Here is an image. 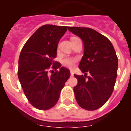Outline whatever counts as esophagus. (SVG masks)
Returning a JSON list of instances; mask_svg holds the SVG:
<instances>
[{"label":"esophagus","mask_w":131,"mask_h":131,"mask_svg":"<svg viewBox=\"0 0 131 131\" xmlns=\"http://www.w3.org/2000/svg\"><path fill=\"white\" fill-rule=\"evenodd\" d=\"M73 71H71V75L73 76Z\"/></svg>","instance_id":"1"}]
</instances>
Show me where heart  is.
<instances>
[{
  "label": "heart",
  "mask_w": 131,
  "mask_h": 131,
  "mask_svg": "<svg viewBox=\"0 0 131 131\" xmlns=\"http://www.w3.org/2000/svg\"><path fill=\"white\" fill-rule=\"evenodd\" d=\"M78 62V59L76 58L65 57L62 60V64L64 67L68 69H73L75 67V64Z\"/></svg>",
  "instance_id": "1"
}]
</instances>
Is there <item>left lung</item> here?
Masks as SVG:
<instances>
[{"label": "left lung", "mask_w": 131, "mask_h": 131, "mask_svg": "<svg viewBox=\"0 0 131 131\" xmlns=\"http://www.w3.org/2000/svg\"><path fill=\"white\" fill-rule=\"evenodd\" d=\"M84 45V55L79 68L84 75H74L78 84L73 88L78 105L93 111L104 105L112 95L118 74V57L110 40L90 28L69 27ZM87 73L91 75L88 76Z\"/></svg>", "instance_id": "left-lung-1"}]
</instances>
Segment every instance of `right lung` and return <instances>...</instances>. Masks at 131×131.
<instances>
[{
  "mask_svg": "<svg viewBox=\"0 0 131 131\" xmlns=\"http://www.w3.org/2000/svg\"><path fill=\"white\" fill-rule=\"evenodd\" d=\"M67 28L42 26L28 39L20 52L18 78L30 103L38 110H47L57 103L60 91L71 75L69 70L60 67L61 64L53 60L58 42Z\"/></svg>",
  "mask_w": 131,
  "mask_h": 131,
  "instance_id": "add662e5",
  "label": "right lung"
}]
</instances>
